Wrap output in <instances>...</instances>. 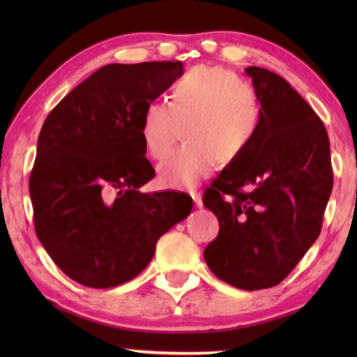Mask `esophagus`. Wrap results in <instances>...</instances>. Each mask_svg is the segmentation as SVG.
<instances>
[{"instance_id": "1", "label": "esophagus", "mask_w": 357, "mask_h": 357, "mask_svg": "<svg viewBox=\"0 0 357 357\" xmlns=\"http://www.w3.org/2000/svg\"><path fill=\"white\" fill-rule=\"evenodd\" d=\"M190 196L193 198V202H195V206L196 207H202V198H201V195L196 192V190H190Z\"/></svg>"}]
</instances>
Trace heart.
Listing matches in <instances>:
<instances>
[{
	"instance_id": "1",
	"label": "heart",
	"mask_w": 357,
	"mask_h": 357,
	"mask_svg": "<svg viewBox=\"0 0 357 357\" xmlns=\"http://www.w3.org/2000/svg\"><path fill=\"white\" fill-rule=\"evenodd\" d=\"M262 109L247 82L222 67H198L173 87L170 104L150 101L142 113L141 136L150 156L161 158L158 181L164 187H192L213 172L218 159L230 164L259 133Z\"/></svg>"
}]
</instances>
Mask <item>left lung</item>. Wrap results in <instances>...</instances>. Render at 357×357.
<instances>
[{
	"instance_id": "obj_1",
	"label": "left lung",
	"mask_w": 357,
	"mask_h": 357,
	"mask_svg": "<svg viewBox=\"0 0 357 357\" xmlns=\"http://www.w3.org/2000/svg\"><path fill=\"white\" fill-rule=\"evenodd\" d=\"M261 102L259 133L204 193L219 233L204 250L216 278L241 290L275 287L322 229L333 188L330 141L321 118L288 82L247 67Z\"/></svg>"
}]
</instances>
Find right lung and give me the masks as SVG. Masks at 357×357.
<instances>
[{
  "label": "right lung",
  "mask_w": 357,
  "mask_h": 357,
  "mask_svg": "<svg viewBox=\"0 0 357 357\" xmlns=\"http://www.w3.org/2000/svg\"><path fill=\"white\" fill-rule=\"evenodd\" d=\"M183 73L181 61L104 66L45 118L29 179L33 224L75 282H128L147 267L158 239L190 215L187 193L138 190L155 176L144 156V109ZM112 190L119 196L109 203Z\"/></svg>",
  "instance_id": "add662e5"
}]
</instances>
